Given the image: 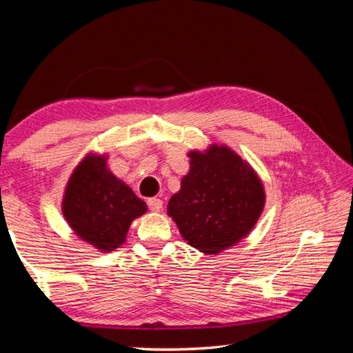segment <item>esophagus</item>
Instances as JSON below:
<instances>
[{
	"label": "esophagus",
	"mask_w": 353,
	"mask_h": 353,
	"mask_svg": "<svg viewBox=\"0 0 353 353\" xmlns=\"http://www.w3.org/2000/svg\"><path fill=\"white\" fill-rule=\"evenodd\" d=\"M162 204L163 202L157 199V198H149L148 199V207L151 208L152 212H160V208H162Z\"/></svg>",
	"instance_id": "esophagus-1"
}]
</instances>
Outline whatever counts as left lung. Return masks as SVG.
Returning a JSON list of instances; mask_svg holds the SVG:
<instances>
[{
  "label": "left lung",
  "instance_id": "8db88e82",
  "mask_svg": "<svg viewBox=\"0 0 353 353\" xmlns=\"http://www.w3.org/2000/svg\"><path fill=\"white\" fill-rule=\"evenodd\" d=\"M187 155L190 171L166 210L191 248L218 255L254 229L265 208V187L252 165L229 146L212 143Z\"/></svg>",
  "mask_w": 353,
  "mask_h": 353
}]
</instances>
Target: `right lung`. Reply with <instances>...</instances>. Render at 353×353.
I'll use <instances>...</instances> for the list:
<instances>
[{"label":"right lung","mask_w":353,"mask_h":353,"mask_svg":"<svg viewBox=\"0 0 353 353\" xmlns=\"http://www.w3.org/2000/svg\"><path fill=\"white\" fill-rule=\"evenodd\" d=\"M107 160V152H88L68 177L61 205L74 235L104 254L124 244L132 221L148 212L146 202L113 174Z\"/></svg>","instance_id":"1"}]
</instances>
